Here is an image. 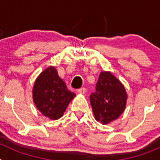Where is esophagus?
<instances>
[{
  "label": "esophagus",
  "instance_id": "obj_1",
  "mask_svg": "<svg viewBox=\"0 0 160 160\" xmlns=\"http://www.w3.org/2000/svg\"><path fill=\"white\" fill-rule=\"evenodd\" d=\"M78 93L80 94H85L86 93H87V89L84 88V87H82V88L78 90Z\"/></svg>",
  "mask_w": 160,
  "mask_h": 160
}]
</instances>
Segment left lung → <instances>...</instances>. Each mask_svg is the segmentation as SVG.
Segmentation results:
<instances>
[{
	"label": "left lung",
	"mask_w": 160,
	"mask_h": 160,
	"mask_svg": "<svg viewBox=\"0 0 160 160\" xmlns=\"http://www.w3.org/2000/svg\"><path fill=\"white\" fill-rule=\"evenodd\" d=\"M95 89L90 96L94 118L103 125L111 123L125 111L128 100L125 87L112 73L102 71Z\"/></svg>",
	"instance_id": "left-lung-1"
}]
</instances>
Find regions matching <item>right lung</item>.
<instances>
[{
	"instance_id": "add662e5",
	"label": "right lung",
	"mask_w": 160,
	"mask_h": 160,
	"mask_svg": "<svg viewBox=\"0 0 160 160\" xmlns=\"http://www.w3.org/2000/svg\"><path fill=\"white\" fill-rule=\"evenodd\" d=\"M32 101L44 116L57 120L62 116L75 94L68 90L57 70L49 66L38 75L32 87Z\"/></svg>"
}]
</instances>
